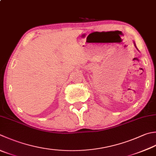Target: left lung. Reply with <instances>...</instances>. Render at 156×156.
Instances as JSON below:
<instances>
[{
    "instance_id": "obj_1",
    "label": "left lung",
    "mask_w": 156,
    "mask_h": 156,
    "mask_svg": "<svg viewBox=\"0 0 156 156\" xmlns=\"http://www.w3.org/2000/svg\"><path fill=\"white\" fill-rule=\"evenodd\" d=\"M134 43H135V42H134ZM135 46L136 47V45H135Z\"/></svg>"
}]
</instances>
